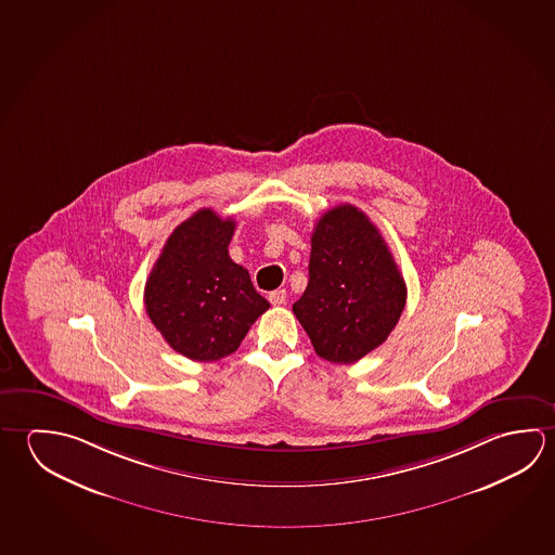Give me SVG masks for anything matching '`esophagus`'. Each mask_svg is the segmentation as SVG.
Wrapping results in <instances>:
<instances>
[{
  "label": "esophagus",
  "mask_w": 555,
  "mask_h": 555,
  "mask_svg": "<svg viewBox=\"0 0 555 555\" xmlns=\"http://www.w3.org/2000/svg\"><path fill=\"white\" fill-rule=\"evenodd\" d=\"M269 300H271L273 306H282V304L286 301V291L281 288V291L271 292V294H269Z\"/></svg>",
  "instance_id": "esophagus-1"
}]
</instances>
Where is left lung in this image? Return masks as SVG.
Listing matches in <instances>:
<instances>
[{
    "label": "left lung",
    "instance_id": "obj_1",
    "mask_svg": "<svg viewBox=\"0 0 555 555\" xmlns=\"http://www.w3.org/2000/svg\"><path fill=\"white\" fill-rule=\"evenodd\" d=\"M408 288L388 245L357 206L321 216L311 234L310 281L292 310L321 359L352 364L388 339Z\"/></svg>",
    "mask_w": 555,
    "mask_h": 555
}]
</instances>
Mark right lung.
<instances>
[{
  "instance_id": "1",
  "label": "right lung",
  "mask_w": 555,
  "mask_h": 555,
  "mask_svg": "<svg viewBox=\"0 0 555 555\" xmlns=\"http://www.w3.org/2000/svg\"><path fill=\"white\" fill-rule=\"evenodd\" d=\"M235 220L201 208L169 235L147 276L144 304L156 330L186 359L212 362L242 345L269 301L234 263Z\"/></svg>"
}]
</instances>
